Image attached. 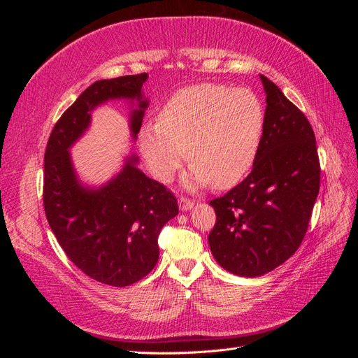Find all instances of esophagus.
<instances>
[{"instance_id":"esophagus-1","label":"esophagus","mask_w":358,"mask_h":358,"mask_svg":"<svg viewBox=\"0 0 358 358\" xmlns=\"http://www.w3.org/2000/svg\"><path fill=\"white\" fill-rule=\"evenodd\" d=\"M194 204H196V201H194V200H189V199H185V197H180L179 199V209L182 212L191 210L194 208Z\"/></svg>"}]
</instances>
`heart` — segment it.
<instances>
[{
	"label": "heart",
	"mask_w": 358,
	"mask_h": 358,
	"mask_svg": "<svg viewBox=\"0 0 358 358\" xmlns=\"http://www.w3.org/2000/svg\"><path fill=\"white\" fill-rule=\"evenodd\" d=\"M266 110L257 94L220 83H199L171 94L158 122L138 136L140 152L152 176L169 182L183 157L192 162L183 179L189 189L236 185L257 158Z\"/></svg>",
	"instance_id": "obj_1"
}]
</instances>
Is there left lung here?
I'll use <instances>...</instances> for the list:
<instances>
[{
    "mask_svg": "<svg viewBox=\"0 0 358 358\" xmlns=\"http://www.w3.org/2000/svg\"><path fill=\"white\" fill-rule=\"evenodd\" d=\"M266 127L252 171L210 201L216 222L208 241L218 264L237 276L272 272L294 254L306 234L320 192L313 129L266 76Z\"/></svg>",
    "mask_w": 358,
    "mask_h": 358,
    "instance_id": "left-lung-1",
    "label": "left lung"
}]
</instances>
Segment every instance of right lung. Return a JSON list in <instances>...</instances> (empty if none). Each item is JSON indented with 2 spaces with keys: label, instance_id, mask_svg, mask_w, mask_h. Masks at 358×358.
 <instances>
[{
  "label": "right lung",
  "instance_id": "obj_1",
  "mask_svg": "<svg viewBox=\"0 0 358 358\" xmlns=\"http://www.w3.org/2000/svg\"><path fill=\"white\" fill-rule=\"evenodd\" d=\"M146 79L142 73L94 82L62 113L45 152L43 204L50 229L76 267L112 287L131 285L155 267L158 236L178 215V200L137 167L134 154L103 185H83L70 149L88 131L94 109L110 100L131 104L129 129L136 140L149 106L142 91Z\"/></svg>",
  "mask_w": 358,
  "mask_h": 358
}]
</instances>
